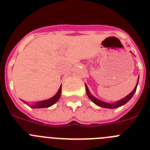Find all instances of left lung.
<instances>
[{
    "mask_svg": "<svg viewBox=\"0 0 150 150\" xmlns=\"http://www.w3.org/2000/svg\"><path fill=\"white\" fill-rule=\"evenodd\" d=\"M138 79H139V76H138ZM137 84H138V81H137V85H136V86L134 87V88L133 91L131 92V93L129 94V95H127L125 98H122V100H119V101L116 102V103H113V104H110V103H107V102H104L102 101V100H98V98H95V97L93 96V95H91V93H90L89 90H88V87H87V86L86 85V94L87 95H88V97L90 98V100H91V101L93 102L94 104H95L96 105L99 106V107H104V108H109V109H114V108H117V107H121V106L124 105V104H125L127 103V102L128 101V100H130V99L132 98V97H133L134 94L135 93V91H136V89H137Z\"/></svg>",
    "mask_w": 150,
    "mask_h": 150,
    "instance_id": "1",
    "label": "left lung"
}]
</instances>
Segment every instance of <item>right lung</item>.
<instances>
[{
    "mask_svg": "<svg viewBox=\"0 0 150 150\" xmlns=\"http://www.w3.org/2000/svg\"><path fill=\"white\" fill-rule=\"evenodd\" d=\"M61 93H62V86L59 88L58 92L52 98H51L50 99H47V100L37 102L34 105L30 106V107L31 108H45V107H51L52 105H53L54 104H55L59 100L61 97Z\"/></svg>",
    "mask_w": 150,
    "mask_h": 150,
    "instance_id": "right-lung-1",
    "label": "right lung"
}]
</instances>
